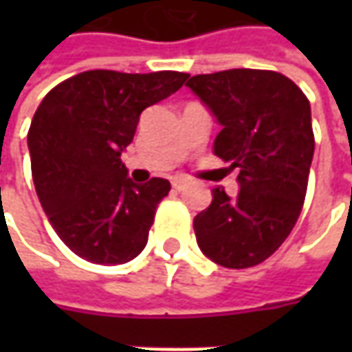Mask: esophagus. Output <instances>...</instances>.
Here are the masks:
<instances>
[{
    "instance_id": "34e87169",
    "label": "esophagus",
    "mask_w": 352,
    "mask_h": 352,
    "mask_svg": "<svg viewBox=\"0 0 352 352\" xmlns=\"http://www.w3.org/2000/svg\"><path fill=\"white\" fill-rule=\"evenodd\" d=\"M186 186H188V182L182 180V178H174V180H172V188H174V190H178V192H182Z\"/></svg>"
}]
</instances>
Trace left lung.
<instances>
[{"label": "left lung", "mask_w": 352, "mask_h": 352, "mask_svg": "<svg viewBox=\"0 0 352 352\" xmlns=\"http://www.w3.org/2000/svg\"><path fill=\"white\" fill-rule=\"evenodd\" d=\"M186 86L221 125L213 153L239 168L241 186L236 197L211 192L194 219L197 245L225 268L256 266L286 241L304 206L316 148L309 102L272 70L197 74Z\"/></svg>", "instance_id": "obj_1"}]
</instances>
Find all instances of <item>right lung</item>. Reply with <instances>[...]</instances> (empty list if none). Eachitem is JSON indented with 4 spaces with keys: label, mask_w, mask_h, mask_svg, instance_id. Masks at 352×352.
<instances>
[{
    "label": "right lung",
    "mask_w": 352,
    "mask_h": 352,
    "mask_svg": "<svg viewBox=\"0 0 352 352\" xmlns=\"http://www.w3.org/2000/svg\"><path fill=\"white\" fill-rule=\"evenodd\" d=\"M184 72L88 70L52 88L27 135L38 201L52 229L78 256L123 264L141 254L170 182L135 184L121 162L142 109L166 100Z\"/></svg>",
    "instance_id": "add662e5"
}]
</instances>
